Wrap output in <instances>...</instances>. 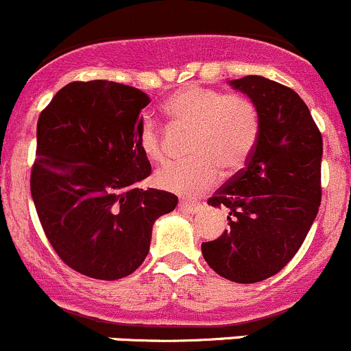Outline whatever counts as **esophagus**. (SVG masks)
I'll return each mask as SVG.
<instances>
[{
  "label": "esophagus",
  "instance_id": "obj_1",
  "mask_svg": "<svg viewBox=\"0 0 351 351\" xmlns=\"http://www.w3.org/2000/svg\"><path fill=\"white\" fill-rule=\"evenodd\" d=\"M178 208L185 213H197L202 210V205L197 204V202H190V200H180Z\"/></svg>",
  "mask_w": 351,
  "mask_h": 351
}]
</instances>
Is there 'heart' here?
Listing matches in <instances>:
<instances>
[{"instance_id":"heart-1","label":"heart","mask_w":351,"mask_h":351,"mask_svg":"<svg viewBox=\"0 0 351 351\" xmlns=\"http://www.w3.org/2000/svg\"><path fill=\"white\" fill-rule=\"evenodd\" d=\"M163 109L176 126L193 129L190 139L193 160L158 169L154 183L161 190L178 195L202 193L219 182L220 168L225 175L241 171L259 141L261 114L247 95L188 86L169 95ZM138 146L147 160H165L163 131L153 117L145 116L139 121Z\"/></svg>"}]
</instances>
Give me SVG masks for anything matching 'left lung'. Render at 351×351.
I'll return each instance as SVG.
<instances>
[{"instance_id":"obj_1","label":"left lung","mask_w":351,"mask_h":351,"mask_svg":"<svg viewBox=\"0 0 351 351\" xmlns=\"http://www.w3.org/2000/svg\"><path fill=\"white\" fill-rule=\"evenodd\" d=\"M261 114V136L241 171L208 205L227 210L228 228L202 243L206 264L228 281L259 282L300 250L322 204L323 139L304 101L261 75L232 80Z\"/></svg>"}]
</instances>
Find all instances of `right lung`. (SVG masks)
I'll return each mask as SVG.
<instances>
[{
  "mask_svg": "<svg viewBox=\"0 0 351 351\" xmlns=\"http://www.w3.org/2000/svg\"><path fill=\"white\" fill-rule=\"evenodd\" d=\"M149 102L136 87L77 80L38 117L33 204L58 257L87 278L132 274L146 259L154 220L178 204L168 191L134 188L151 175L138 146Z\"/></svg>",
  "mask_w": 351,
  "mask_h": 351,
  "instance_id": "1",
  "label": "right lung"
}]
</instances>
